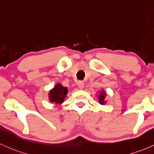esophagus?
<instances>
[{
    "mask_svg": "<svg viewBox=\"0 0 154 154\" xmlns=\"http://www.w3.org/2000/svg\"><path fill=\"white\" fill-rule=\"evenodd\" d=\"M77 87L80 89H82L84 87V82L82 81H78V82H77Z\"/></svg>",
    "mask_w": 154,
    "mask_h": 154,
    "instance_id": "1",
    "label": "esophagus"
}]
</instances>
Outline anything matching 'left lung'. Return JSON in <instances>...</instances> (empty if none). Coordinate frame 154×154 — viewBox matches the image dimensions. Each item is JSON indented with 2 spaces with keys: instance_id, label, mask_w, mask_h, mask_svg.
<instances>
[{
  "instance_id": "obj_1",
  "label": "left lung",
  "mask_w": 154,
  "mask_h": 154,
  "mask_svg": "<svg viewBox=\"0 0 154 154\" xmlns=\"http://www.w3.org/2000/svg\"><path fill=\"white\" fill-rule=\"evenodd\" d=\"M99 94L98 96V100H99V103L101 105H104L106 104L107 101H106V96L107 94L106 92L104 90H101L100 91H99Z\"/></svg>"
}]
</instances>
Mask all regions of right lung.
Here are the masks:
<instances>
[{"instance_id":"right-lung-1","label":"right lung","mask_w":154,"mask_h":154,"mask_svg":"<svg viewBox=\"0 0 154 154\" xmlns=\"http://www.w3.org/2000/svg\"><path fill=\"white\" fill-rule=\"evenodd\" d=\"M68 88L63 86L60 83H56L54 88L49 91L48 99L51 103H54L57 105L62 104L64 102L68 94Z\"/></svg>"}]
</instances>
